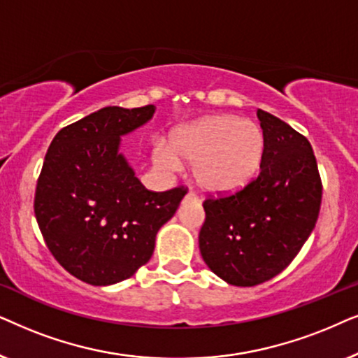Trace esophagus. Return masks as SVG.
<instances>
[{
  "mask_svg": "<svg viewBox=\"0 0 358 358\" xmlns=\"http://www.w3.org/2000/svg\"><path fill=\"white\" fill-rule=\"evenodd\" d=\"M187 198H189V199H194V201H196V199H198V196H196V194H194L193 192H188Z\"/></svg>",
  "mask_w": 358,
  "mask_h": 358,
  "instance_id": "esophagus-1",
  "label": "esophagus"
}]
</instances>
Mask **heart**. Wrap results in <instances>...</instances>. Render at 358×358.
Instances as JSON below:
<instances>
[{
    "label": "heart",
    "mask_w": 358,
    "mask_h": 358,
    "mask_svg": "<svg viewBox=\"0 0 358 358\" xmlns=\"http://www.w3.org/2000/svg\"><path fill=\"white\" fill-rule=\"evenodd\" d=\"M264 134L254 121L234 114H214L175 129L170 147L159 144L154 162L165 171L192 164L194 182L206 192L224 193L245 187L259 173Z\"/></svg>",
    "instance_id": "obj_1"
}]
</instances>
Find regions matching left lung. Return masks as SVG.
Returning <instances> with one entry per match:
<instances>
[{
    "mask_svg": "<svg viewBox=\"0 0 358 358\" xmlns=\"http://www.w3.org/2000/svg\"><path fill=\"white\" fill-rule=\"evenodd\" d=\"M264 131L260 173L244 188L209 194L199 231L206 265L224 282L255 287L292 264L316 226L322 182L313 147L273 114L257 111Z\"/></svg>",
    "mask_w": 358,
    "mask_h": 358,
    "instance_id": "1",
    "label": "left lung"
}]
</instances>
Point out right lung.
<instances>
[{
  "label": "right lung",
  "mask_w": 358,
  "mask_h": 358,
  "mask_svg": "<svg viewBox=\"0 0 358 358\" xmlns=\"http://www.w3.org/2000/svg\"><path fill=\"white\" fill-rule=\"evenodd\" d=\"M154 113V104L103 108L60 129L47 150L34 214L50 254L85 283L131 278L150 260L157 232L188 192H150L117 152L121 136Z\"/></svg>",
  "instance_id": "right-lung-1"
}]
</instances>
